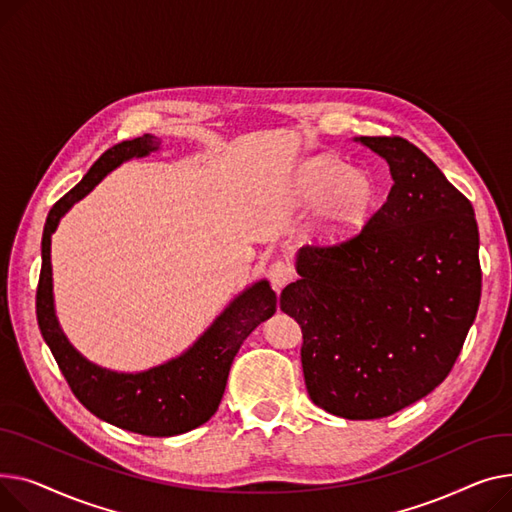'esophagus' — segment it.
Returning a JSON list of instances; mask_svg holds the SVG:
<instances>
[{"mask_svg":"<svg viewBox=\"0 0 512 512\" xmlns=\"http://www.w3.org/2000/svg\"><path fill=\"white\" fill-rule=\"evenodd\" d=\"M268 277H270V281H273V285L279 291V289H283L293 279V270H291V266L287 262L275 260L273 264L268 266Z\"/></svg>","mask_w":512,"mask_h":512,"instance_id":"obj_1","label":"esophagus"}]
</instances>
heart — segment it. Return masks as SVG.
I'll return each mask as SVG.
<instances>
[{
    "label": "heart",
    "mask_w": 512,
    "mask_h": 512,
    "mask_svg": "<svg viewBox=\"0 0 512 512\" xmlns=\"http://www.w3.org/2000/svg\"><path fill=\"white\" fill-rule=\"evenodd\" d=\"M299 194L320 204V223L330 237L357 231L370 217L376 188L362 169H349L335 157H314L299 173Z\"/></svg>",
    "instance_id": "1"
}]
</instances>
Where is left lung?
Listing matches in <instances>:
<instances>
[{"label": "left lung", "mask_w": 512, "mask_h": 512, "mask_svg": "<svg viewBox=\"0 0 512 512\" xmlns=\"http://www.w3.org/2000/svg\"><path fill=\"white\" fill-rule=\"evenodd\" d=\"M393 188L362 233L299 248L281 310L302 326L310 399L345 419H378L448 376L482 295L471 202L415 144L359 136Z\"/></svg>", "instance_id": "left-lung-1"}]
</instances>
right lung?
<instances>
[{
	"label": "right lung",
	"mask_w": 512,
	"mask_h": 512,
	"mask_svg": "<svg viewBox=\"0 0 512 512\" xmlns=\"http://www.w3.org/2000/svg\"><path fill=\"white\" fill-rule=\"evenodd\" d=\"M159 148L161 140L153 134L111 146L88 169L80 184L53 204L41 242L37 320L72 393L90 413L122 430L163 438L190 432L215 415L239 347L260 322L277 312V293L266 279L252 283L231 299L184 353L142 372H115L97 366L68 341L55 314L51 235L68 210L93 192L107 173L130 159L148 157Z\"/></svg>",
	"instance_id": "add662e5"
}]
</instances>
